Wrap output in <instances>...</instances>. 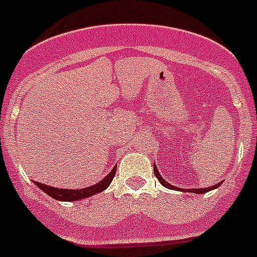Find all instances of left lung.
Returning a JSON list of instances; mask_svg holds the SVG:
<instances>
[{"instance_id":"1","label":"left lung","mask_w":257,"mask_h":257,"mask_svg":"<svg viewBox=\"0 0 257 257\" xmlns=\"http://www.w3.org/2000/svg\"><path fill=\"white\" fill-rule=\"evenodd\" d=\"M153 171H154V175H156V178L158 179V180H160V183L162 184L163 187L169 188V189H176V190H183V192H185V189H180V188L174 187V185H171V184H169V183H167V181H166V180H163V178H162V176H161V175H160V172H158V170H157L156 163H154V170H153ZM220 184H221V183L216 184V185H213V187L205 188V189H203V188H202V189H194V188H193V189H188L187 192H192V193H197V194H202V193H206V192H208V190L215 189V188L220 187Z\"/></svg>"}]
</instances>
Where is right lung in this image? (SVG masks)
I'll return each mask as SVG.
<instances>
[{
    "label": "right lung",
    "instance_id": "add662e5",
    "mask_svg": "<svg viewBox=\"0 0 257 257\" xmlns=\"http://www.w3.org/2000/svg\"><path fill=\"white\" fill-rule=\"evenodd\" d=\"M115 170L117 167L112 170L106 175L105 178L100 181V183L95 184L92 187L85 188V189H78V190H72V189H59V188H52L49 185H45V184H41L35 181V184L40 188L42 192H45L46 194H49L50 197H52L54 199H58V201H65V202H72V201H78V199L87 198V197H91L96 193L103 192L104 189L109 187V184L112 183L113 178L115 175Z\"/></svg>",
    "mask_w": 257,
    "mask_h": 257
}]
</instances>
